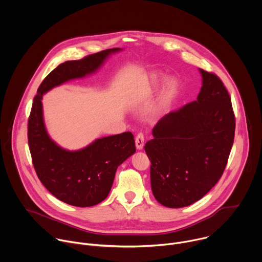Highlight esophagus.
Returning <instances> with one entry per match:
<instances>
[{"instance_id": "1", "label": "esophagus", "mask_w": 262, "mask_h": 262, "mask_svg": "<svg viewBox=\"0 0 262 262\" xmlns=\"http://www.w3.org/2000/svg\"><path fill=\"white\" fill-rule=\"evenodd\" d=\"M144 141H145V137L143 133H138L136 136V147L138 149H142L144 146Z\"/></svg>"}]
</instances>
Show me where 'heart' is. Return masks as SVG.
Masks as SVG:
<instances>
[{
	"mask_svg": "<svg viewBox=\"0 0 262 262\" xmlns=\"http://www.w3.org/2000/svg\"><path fill=\"white\" fill-rule=\"evenodd\" d=\"M176 91H177V83L175 81H169L163 92V95L161 98V105L167 104L172 99V97L175 96Z\"/></svg>",
	"mask_w": 262,
	"mask_h": 262,
	"instance_id": "b5f03b06",
	"label": "heart"
}]
</instances>
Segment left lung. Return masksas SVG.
Masks as SVG:
<instances>
[{
    "label": "left lung",
    "mask_w": 262,
    "mask_h": 262,
    "mask_svg": "<svg viewBox=\"0 0 262 262\" xmlns=\"http://www.w3.org/2000/svg\"><path fill=\"white\" fill-rule=\"evenodd\" d=\"M198 100L164 115L145 151L154 198L168 208L189 206L219 181L234 140L230 96L213 72L201 70Z\"/></svg>",
    "instance_id": "obj_1"
}]
</instances>
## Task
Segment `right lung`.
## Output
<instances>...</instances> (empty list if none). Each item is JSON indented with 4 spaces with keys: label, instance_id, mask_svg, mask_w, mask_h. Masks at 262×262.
I'll list each match as a JSON object with an SVG mask.
<instances>
[{
    "label": "right lung",
    "instance_id": "add662e5",
    "mask_svg": "<svg viewBox=\"0 0 262 262\" xmlns=\"http://www.w3.org/2000/svg\"><path fill=\"white\" fill-rule=\"evenodd\" d=\"M118 50L106 49L60 63L42 81L34 98L28 121L34 168L51 194L72 206L92 207L108 196L118 165L136 152L135 139L130 132H125L99 139L79 151H67L48 137L41 100L52 87L95 72L111 52Z\"/></svg>",
    "mask_w": 262,
    "mask_h": 262
}]
</instances>
